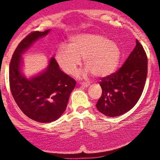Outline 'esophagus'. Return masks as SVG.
Instances as JSON below:
<instances>
[{"mask_svg": "<svg viewBox=\"0 0 160 160\" xmlns=\"http://www.w3.org/2000/svg\"><path fill=\"white\" fill-rule=\"evenodd\" d=\"M80 83V85H82L83 87H85V88H87V87H88L90 85V83H86V82H81Z\"/></svg>", "mask_w": 160, "mask_h": 160, "instance_id": "obj_1", "label": "esophagus"}]
</instances>
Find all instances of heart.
Returning <instances> with one entry per match:
<instances>
[{
	"label": "heart",
	"mask_w": 160,
	"mask_h": 160,
	"mask_svg": "<svg viewBox=\"0 0 160 160\" xmlns=\"http://www.w3.org/2000/svg\"><path fill=\"white\" fill-rule=\"evenodd\" d=\"M83 58L87 72L104 77L117 68L121 50L114 42L99 34H80L70 37L69 46L60 45L56 52L57 63L66 73L73 74Z\"/></svg>",
	"instance_id": "1"
}]
</instances>
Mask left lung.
<instances>
[{"label": "left lung", "instance_id": "left-lung-1", "mask_svg": "<svg viewBox=\"0 0 160 160\" xmlns=\"http://www.w3.org/2000/svg\"><path fill=\"white\" fill-rule=\"evenodd\" d=\"M147 72V56L136 39L135 49L122 67L100 81L102 94L96 104L98 110L108 117L122 115L131 110L142 93Z\"/></svg>", "mask_w": 160, "mask_h": 160}]
</instances>
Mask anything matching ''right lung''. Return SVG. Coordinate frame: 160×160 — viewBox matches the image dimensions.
Listing matches in <instances>:
<instances>
[{"label": "right lung", "mask_w": 160, "mask_h": 160, "mask_svg": "<svg viewBox=\"0 0 160 160\" xmlns=\"http://www.w3.org/2000/svg\"><path fill=\"white\" fill-rule=\"evenodd\" d=\"M49 30L31 32L18 44L9 67L11 94L22 112L35 122L47 123L59 118L67 108L69 98L76 81L59 69L52 58L45 72L31 79L21 72L22 54Z\"/></svg>", "instance_id": "obj_1"}]
</instances>
